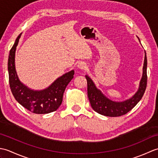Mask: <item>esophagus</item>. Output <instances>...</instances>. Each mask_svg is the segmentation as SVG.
Wrapping results in <instances>:
<instances>
[{"label": "esophagus", "instance_id": "esophagus-1", "mask_svg": "<svg viewBox=\"0 0 158 158\" xmlns=\"http://www.w3.org/2000/svg\"><path fill=\"white\" fill-rule=\"evenodd\" d=\"M77 67H78L79 69L85 70L87 69V64L84 62H81L77 64Z\"/></svg>", "mask_w": 158, "mask_h": 158}]
</instances>
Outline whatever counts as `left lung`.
I'll return each mask as SVG.
<instances>
[{"instance_id": "1", "label": "left lung", "mask_w": 158, "mask_h": 158, "mask_svg": "<svg viewBox=\"0 0 158 158\" xmlns=\"http://www.w3.org/2000/svg\"><path fill=\"white\" fill-rule=\"evenodd\" d=\"M137 38H139L137 36ZM140 41V40H139ZM147 60L145 51L143 75L139 83L137 92L131 98L122 102L113 101L102 94L99 89L96 88L95 83L88 75H85L88 81V96L92 109L100 115L108 117H119L125 115L132 110L138 103L145 92L147 76Z\"/></svg>"}]
</instances>
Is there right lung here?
Returning <instances> with one entry per match:
<instances>
[{
    "label": "right lung",
    "instance_id": "add662e5",
    "mask_svg": "<svg viewBox=\"0 0 158 158\" xmlns=\"http://www.w3.org/2000/svg\"><path fill=\"white\" fill-rule=\"evenodd\" d=\"M20 33L10 50L8 59L9 85L15 100L24 108L36 114H46L55 111L62 104L66 86L73 78L74 70L64 74L53 81L48 88L34 90L20 81L15 65L16 48L21 37Z\"/></svg>",
    "mask_w": 158,
    "mask_h": 158
}]
</instances>
